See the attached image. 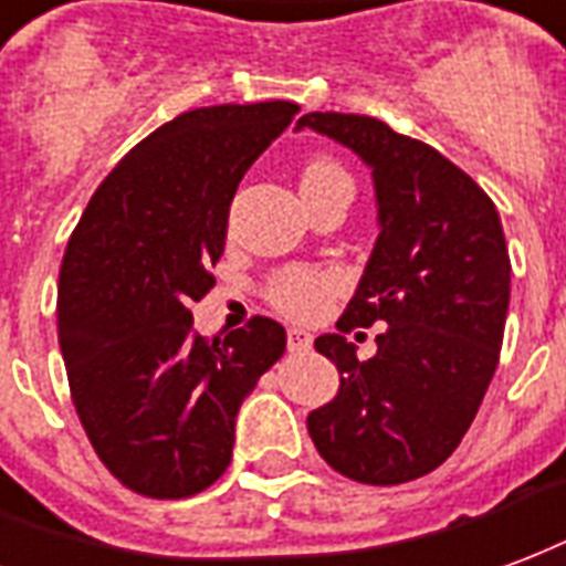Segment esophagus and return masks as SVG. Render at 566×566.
Listing matches in <instances>:
<instances>
[{"label": "esophagus", "mask_w": 566, "mask_h": 566, "mask_svg": "<svg viewBox=\"0 0 566 566\" xmlns=\"http://www.w3.org/2000/svg\"><path fill=\"white\" fill-rule=\"evenodd\" d=\"M286 344H289V353H307V349L313 346V337L304 332V328H289Z\"/></svg>", "instance_id": "34e87169"}]
</instances>
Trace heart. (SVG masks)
Instances as JSON below:
<instances>
[{
  "instance_id": "heart-1",
  "label": "heart",
  "mask_w": 566,
  "mask_h": 566,
  "mask_svg": "<svg viewBox=\"0 0 566 566\" xmlns=\"http://www.w3.org/2000/svg\"><path fill=\"white\" fill-rule=\"evenodd\" d=\"M298 187L304 201L311 205L316 198L332 196V192H353V180L346 175L344 165L334 163L332 156H313L301 168ZM337 289H340V277L334 271L292 265L274 274L271 286H268V298L286 316L311 319L319 311H325V304Z\"/></svg>"
}]
</instances>
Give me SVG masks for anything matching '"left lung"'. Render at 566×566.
Returning a JSON list of instances; mask_svg holds the SVG:
<instances>
[{
    "label": "left lung",
    "instance_id": "8db88e82",
    "mask_svg": "<svg viewBox=\"0 0 566 566\" xmlns=\"http://www.w3.org/2000/svg\"><path fill=\"white\" fill-rule=\"evenodd\" d=\"M304 126L356 153L377 192V243L337 332L387 325L368 363L343 334L316 337L340 389L307 416V431L349 480H419L468 434L501 358L510 307L501 217L473 177L382 119L313 111Z\"/></svg>",
    "mask_w": 566,
    "mask_h": 566
}]
</instances>
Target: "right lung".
Instances as JSON below:
<instances>
[{
  "mask_svg": "<svg viewBox=\"0 0 566 566\" xmlns=\"http://www.w3.org/2000/svg\"><path fill=\"white\" fill-rule=\"evenodd\" d=\"M295 114V102L180 114L119 159L69 238L56 328L74 410L102 464L144 497L220 480L243 398L286 349L268 316L201 337L189 307L213 286L241 177Z\"/></svg>",
  "mask_w": 566,
  "mask_h": 566,
  "instance_id": "1",
  "label": "right lung"
}]
</instances>
